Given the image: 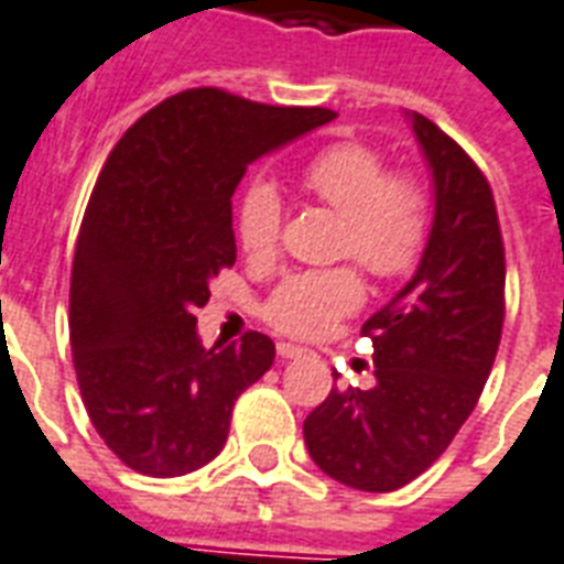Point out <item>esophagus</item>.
<instances>
[{"instance_id":"34e87169","label":"esophagus","mask_w":564,"mask_h":564,"mask_svg":"<svg viewBox=\"0 0 564 564\" xmlns=\"http://www.w3.org/2000/svg\"><path fill=\"white\" fill-rule=\"evenodd\" d=\"M276 351L282 360H294V357L306 355V348H300V345H291V343H279Z\"/></svg>"}]
</instances>
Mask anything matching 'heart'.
Listing matches in <instances>:
<instances>
[{"label": "heart", "mask_w": 564, "mask_h": 564, "mask_svg": "<svg viewBox=\"0 0 564 564\" xmlns=\"http://www.w3.org/2000/svg\"><path fill=\"white\" fill-rule=\"evenodd\" d=\"M300 188L343 219V252L378 279L405 276L421 261L433 207L414 174H390L384 155L360 141L318 150L300 167ZM285 207L267 183H252L237 209V237L252 258H273L282 240ZM364 303V282L351 267L288 276L264 303L279 333L315 339Z\"/></svg>", "instance_id": "obj_1"}]
</instances>
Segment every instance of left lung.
I'll return each instance as SVG.
<instances>
[{
    "mask_svg": "<svg viewBox=\"0 0 564 564\" xmlns=\"http://www.w3.org/2000/svg\"><path fill=\"white\" fill-rule=\"evenodd\" d=\"M409 119L433 171V231L409 285L364 324L376 384L330 390L303 421L315 466L364 492L400 490L445 454L478 405L505 322L490 183L433 119Z\"/></svg>",
    "mask_w": 564,
    "mask_h": 564,
    "instance_id": "8db88e82",
    "label": "left lung"
}]
</instances>
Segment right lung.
<instances>
[{
    "instance_id": "right-lung-1",
    "label": "right lung",
    "mask_w": 564,
    "mask_h": 564,
    "mask_svg": "<svg viewBox=\"0 0 564 564\" xmlns=\"http://www.w3.org/2000/svg\"><path fill=\"white\" fill-rule=\"evenodd\" d=\"M333 117L200 86L143 113L108 155L74 249L68 330L89 421L134 471L180 478L216 459L237 397L273 367L264 333L204 348L195 312L237 261L246 167Z\"/></svg>"
}]
</instances>
